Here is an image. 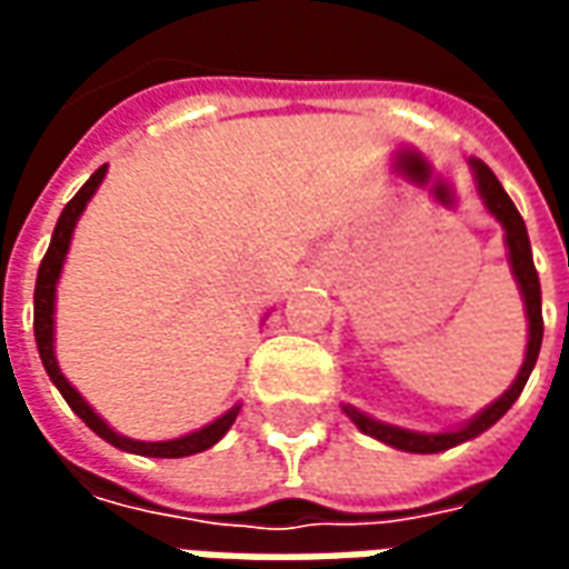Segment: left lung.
I'll use <instances>...</instances> for the list:
<instances>
[{"label":"left lung","mask_w":569,"mask_h":569,"mask_svg":"<svg viewBox=\"0 0 569 569\" xmlns=\"http://www.w3.org/2000/svg\"><path fill=\"white\" fill-rule=\"evenodd\" d=\"M472 167H476L478 191H481V198H485V207H488V210L500 219L502 228H506V243H509V259H512L515 280H518V286H521V296H525L527 320H530V338H527L525 366H521V371H518V378H515L512 387H509V390H506L493 406L485 408L476 420H469V423H466L463 429H457V432L420 436V432H408V429L378 423V420L359 415L357 408L345 406L350 420H353L366 436L387 441V445H393V448H399V451H411V453L448 451V448H453V445H460V441L466 439H476L478 432H485L488 427H493V423H497V420H500L502 415L515 406V399L521 396L527 378H530V371H533V366H537L539 347H542V296H539V277H537V268H533V256H530V240H527L525 219H521V212L515 210L512 198L502 191L500 179L493 176V170H490L488 163L472 161Z\"/></svg>","instance_id":"left-lung-1"}]
</instances>
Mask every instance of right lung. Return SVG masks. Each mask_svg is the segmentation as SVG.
I'll return each instance as SVG.
<instances>
[{
  "instance_id": "1",
  "label": "right lung",
  "mask_w": 569,
  "mask_h": 569,
  "mask_svg": "<svg viewBox=\"0 0 569 569\" xmlns=\"http://www.w3.org/2000/svg\"><path fill=\"white\" fill-rule=\"evenodd\" d=\"M106 176V163L100 170H93V176L79 188V194L69 200L63 212H60V219H57L54 234H51V247L44 252L42 264H39V277H36V296H32V329H36V345H39V357H42V366L48 371V378L54 381V387L63 393V399L69 402V408L79 415L88 427L106 439L109 445H116L121 451L130 453H142V457H188V453H200L212 448L216 441L222 439L224 432L231 429V423L237 420V411L240 406H234L228 415H222L219 420H212L210 427L198 429V432H191V436H182V439L173 441H133L124 439V436H118L116 429L106 427L103 418H97L91 411V406L81 399L76 390H72V383L60 375L57 369V359H54V292H57V280H60V268H63V259H67V249L69 240H72V228L79 222L81 210H84V203L91 200V194L97 191V186L103 182Z\"/></svg>"
}]
</instances>
